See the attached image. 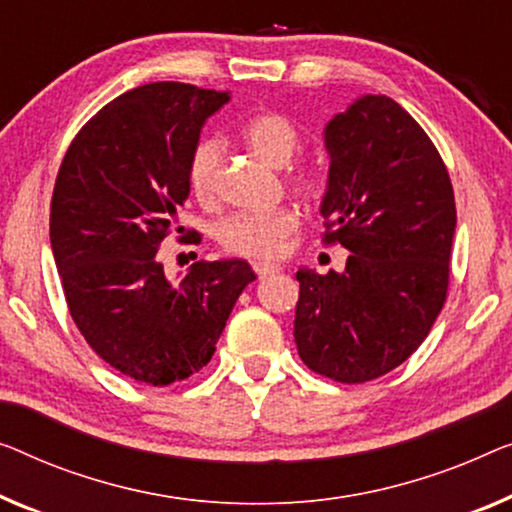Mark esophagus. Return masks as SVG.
I'll list each match as a JSON object with an SVG mask.
<instances>
[{
	"label": "esophagus",
	"instance_id": "esophagus-1",
	"mask_svg": "<svg viewBox=\"0 0 512 512\" xmlns=\"http://www.w3.org/2000/svg\"><path fill=\"white\" fill-rule=\"evenodd\" d=\"M253 269H255L259 280L271 278V276H276V273H280V266H276V264H266V262H255Z\"/></svg>",
	"mask_w": 512,
	"mask_h": 512
}]
</instances>
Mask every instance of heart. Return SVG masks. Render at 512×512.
<instances>
[{
    "mask_svg": "<svg viewBox=\"0 0 512 512\" xmlns=\"http://www.w3.org/2000/svg\"><path fill=\"white\" fill-rule=\"evenodd\" d=\"M243 142L253 154L271 167H285L301 149V133L292 121L276 112L257 114L243 126ZM218 142L197 144L188 160V188L200 204H211L218 186ZM289 183L296 193L312 197L319 193L315 172H289ZM299 227V216L289 209H278L264 216H230L216 227V239L223 250L250 259H276L287 246V239Z\"/></svg>",
    "mask_w": 512,
    "mask_h": 512,
    "instance_id": "obj_1",
    "label": "heart"
}]
</instances>
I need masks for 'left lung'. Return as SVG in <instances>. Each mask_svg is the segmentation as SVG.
I'll return each instance as SVG.
<instances>
[{"instance_id":"obj_1","label":"left lung","mask_w":512,"mask_h":512,"mask_svg":"<svg viewBox=\"0 0 512 512\" xmlns=\"http://www.w3.org/2000/svg\"><path fill=\"white\" fill-rule=\"evenodd\" d=\"M326 243L345 271H296L294 340L319 375L363 384L421 347L444 308L455 197L444 160L411 114L365 94L324 128Z\"/></svg>"}]
</instances>
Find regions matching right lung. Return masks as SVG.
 Segmentation results:
<instances>
[{
  "label": "right lung",
  "instance_id": "right-lung-1",
  "mask_svg": "<svg viewBox=\"0 0 512 512\" xmlns=\"http://www.w3.org/2000/svg\"><path fill=\"white\" fill-rule=\"evenodd\" d=\"M230 91L151 82L94 114L61 160L50 204L52 255L71 317L121 375L167 386L216 352L246 259L195 262L167 280L158 246L179 227L188 160Z\"/></svg>",
  "mask_w": 512,
  "mask_h": 512
}]
</instances>
